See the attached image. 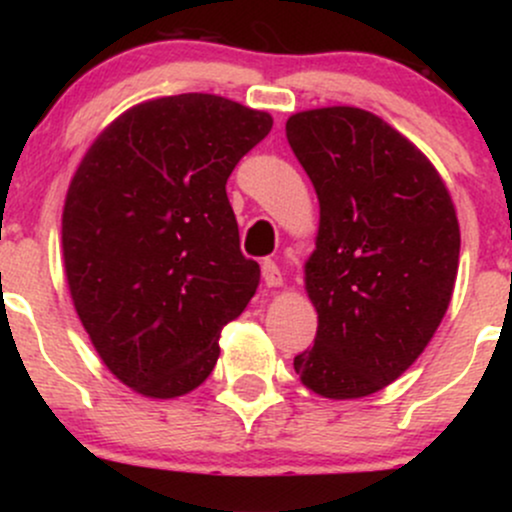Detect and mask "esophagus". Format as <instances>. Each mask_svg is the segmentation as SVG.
<instances>
[{"instance_id":"esophagus-1","label":"esophagus","mask_w":512,"mask_h":512,"mask_svg":"<svg viewBox=\"0 0 512 512\" xmlns=\"http://www.w3.org/2000/svg\"><path fill=\"white\" fill-rule=\"evenodd\" d=\"M262 279L269 289H276V286L284 284V276H281L279 264L274 260H262Z\"/></svg>"}]
</instances>
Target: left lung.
I'll return each instance as SVG.
<instances>
[{
	"label": "left lung",
	"mask_w": 512,
	"mask_h": 512,
	"mask_svg": "<svg viewBox=\"0 0 512 512\" xmlns=\"http://www.w3.org/2000/svg\"><path fill=\"white\" fill-rule=\"evenodd\" d=\"M286 139L320 202L305 262L317 334L293 368L322 397L373 395L421 356L450 305L460 264L450 192L431 161L368 110L296 113Z\"/></svg>",
	"instance_id": "1"
}]
</instances>
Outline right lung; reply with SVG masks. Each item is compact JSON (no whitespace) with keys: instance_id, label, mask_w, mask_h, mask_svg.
I'll return each instance as SVG.
<instances>
[{"instance_id":"obj_1","label":"right lung","mask_w":512,"mask_h":512,"mask_svg":"<svg viewBox=\"0 0 512 512\" xmlns=\"http://www.w3.org/2000/svg\"><path fill=\"white\" fill-rule=\"evenodd\" d=\"M272 115L180 93L129 108L86 151L62 214L64 272L81 325L139 395L209 378L221 330L248 308L260 264L240 252L226 180Z\"/></svg>"}]
</instances>
